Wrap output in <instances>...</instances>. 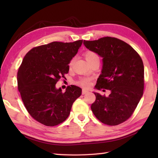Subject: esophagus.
Listing matches in <instances>:
<instances>
[{
  "label": "esophagus",
  "mask_w": 158,
  "mask_h": 158,
  "mask_svg": "<svg viewBox=\"0 0 158 158\" xmlns=\"http://www.w3.org/2000/svg\"><path fill=\"white\" fill-rule=\"evenodd\" d=\"M88 92H89V91H88L86 89H83L82 90V95H85V93H87Z\"/></svg>",
  "instance_id": "obj_1"
}]
</instances>
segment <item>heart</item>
<instances>
[{
	"label": "heart",
	"mask_w": 158,
	"mask_h": 158,
	"mask_svg": "<svg viewBox=\"0 0 158 158\" xmlns=\"http://www.w3.org/2000/svg\"><path fill=\"white\" fill-rule=\"evenodd\" d=\"M84 56L85 58V59H86V60L89 63L94 59L99 58L97 53H95L94 52H91V51H87V52H85L84 53ZM73 62H74V59H72L69 63V67L73 65ZM77 84L79 85H81V86L88 88L90 86V84H91V79L90 78H81L77 81Z\"/></svg>",
	"instance_id": "b5f03b06"
}]
</instances>
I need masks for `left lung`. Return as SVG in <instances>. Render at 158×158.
<instances>
[{"label": "left lung", "mask_w": 158, "mask_h": 158, "mask_svg": "<svg viewBox=\"0 0 158 158\" xmlns=\"http://www.w3.org/2000/svg\"><path fill=\"white\" fill-rule=\"evenodd\" d=\"M84 44L102 58V73L95 87L111 91L107 97L94 93L93 113L104 124H121L132 116L143 95V61L130 45L116 37L84 40Z\"/></svg>", "instance_id": "8db88e82"}]
</instances>
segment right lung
<instances>
[{
	"instance_id": "add662e5",
	"label": "right lung",
	"mask_w": 158,
	"mask_h": 158,
	"mask_svg": "<svg viewBox=\"0 0 158 158\" xmlns=\"http://www.w3.org/2000/svg\"><path fill=\"white\" fill-rule=\"evenodd\" d=\"M83 40L53 42L34 47L26 53L17 73L18 89L29 114L46 126L65 121L81 89L68 86L65 93L56 88L61 77L68 73V64Z\"/></svg>"
}]
</instances>
